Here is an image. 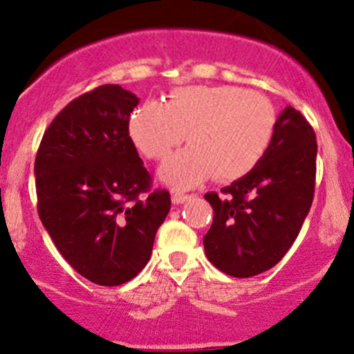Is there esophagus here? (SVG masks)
I'll use <instances>...</instances> for the list:
<instances>
[{
    "label": "esophagus",
    "instance_id": "1",
    "mask_svg": "<svg viewBox=\"0 0 354 354\" xmlns=\"http://www.w3.org/2000/svg\"><path fill=\"white\" fill-rule=\"evenodd\" d=\"M187 199H191V194H183V192H173L171 194V201L174 204H183Z\"/></svg>",
    "mask_w": 354,
    "mask_h": 354
}]
</instances>
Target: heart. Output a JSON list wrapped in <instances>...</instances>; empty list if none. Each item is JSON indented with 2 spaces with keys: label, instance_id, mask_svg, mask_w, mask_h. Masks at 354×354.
<instances>
[{
  "label": "heart",
  "instance_id": "heart-1",
  "mask_svg": "<svg viewBox=\"0 0 354 354\" xmlns=\"http://www.w3.org/2000/svg\"><path fill=\"white\" fill-rule=\"evenodd\" d=\"M277 113L266 96L235 86H185L173 89L165 104L145 102L133 111L129 132L133 144L160 169L169 186L186 189L212 176L239 180L259 163L276 132Z\"/></svg>",
  "mask_w": 354,
  "mask_h": 354
}]
</instances>
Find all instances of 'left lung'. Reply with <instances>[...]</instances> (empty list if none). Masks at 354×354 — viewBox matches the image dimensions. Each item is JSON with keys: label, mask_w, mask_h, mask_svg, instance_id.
Masks as SVG:
<instances>
[{"label": "left lung", "mask_w": 354, "mask_h": 354, "mask_svg": "<svg viewBox=\"0 0 354 354\" xmlns=\"http://www.w3.org/2000/svg\"><path fill=\"white\" fill-rule=\"evenodd\" d=\"M317 140L306 118L288 106L270 149L252 171L204 196L214 209L205 257L234 277H252L283 259L297 239L315 189Z\"/></svg>", "instance_id": "8db88e82"}]
</instances>
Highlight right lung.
<instances>
[{
  "mask_svg": "<svg viewBox=\"0 0 354 354\" xmlns=\"http://www.w3.org/2000/svg\"><path fill=\"white\" fill-rule=\"evenodd\" d=\"M137 104L119 84L84 93L52 120L35 156L40 221L70 266L100 286L144 270L171 207L167 189L150 191L129 136Z\"/></svg>",
  "mask_w": 354,
  "mask_h": 354,
  "instance_id": "1",
  "label": "right lung"
}]
</instances>
